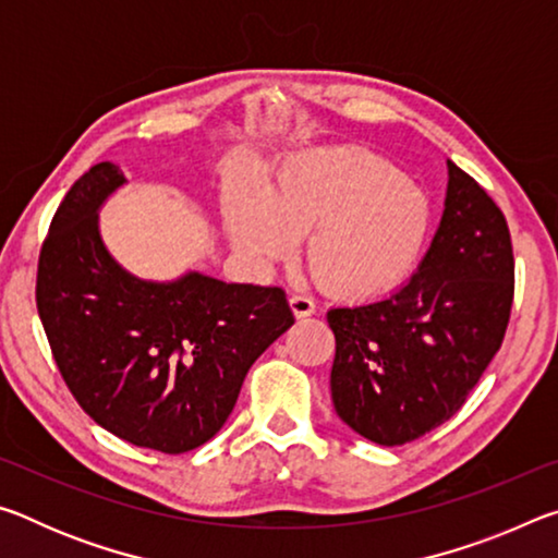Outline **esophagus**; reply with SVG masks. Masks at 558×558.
<instances>
[{"mask_svg":"<svg viewBox=\"0 0 558 558\" xmlns=\"http://www.w3.org/2000/svg\"><path fill=\"white\" fill-rule=\"evenodd\" d=\"M290 307H292V313H295V317H300V319L317 313L315 300L307 298V295H292L290 298Z\"/></svg>","mask_w":558,"mask_h":558,"instance_id":"1","label":"esophagus"}]
</instances>
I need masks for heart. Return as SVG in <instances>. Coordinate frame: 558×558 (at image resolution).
Instances as JSON below:
<instances>
[{
    "mask_svg": "<svg viewBox=\"0 0 558 558\" xmlns=\"http://www.w3.org/2000/svg\"><path fill=\"white\" fill-rule=\"evenodd\" d=\"M235 251L256 266L286 258L305 233V260L335 295L366 298L409 276L430 229L426 192L362 149L300 155L266 194L233 186L221 204Z\"/></svg>",
    "mask_w": 558,
    "mask_h": 558,
    "instance_id": "heart-1",
    "label": "heart"
}]
</instances>
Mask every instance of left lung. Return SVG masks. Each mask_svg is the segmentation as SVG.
Instances as JSON below:
<instances>
[{
    "mask_svg": "<svg viewBox=\"0 0 558 558\" xmlns=\"http://www.w3.org/2000/svg\"><path fill=\"white\" fill-rule=\"evenodd\" d=\"M448 174L446 211L413 278L389 298L327 313L335 411L379 446H405L458 413L512 313L505 214L458 165Z\"/></svg>",
    "mask_w": 558,
    "mask_h": 558,
    "instance_id": "obj_1",
    "label": "left lung"
}]
</instances>
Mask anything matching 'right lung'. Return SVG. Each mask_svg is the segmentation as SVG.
Segmentation results:
<instances>
[{"label": "right lung", "instance_id": "1", "mask_svg": "<svg viewBox=\"0 0 558 558\" xmlns=\"http://www.w3.org/2000/svg\"><path fill=\"white\" fill-rule=\"evenodd\" d=\"M122 182L120 167L100 162L63 196L39 253L36 307L81 409L132 446L179 456L219 433L251 364L295 317L282 288L122 270L96 216Z\"/></svg>", "mask_w": 558, "mask_h": 558}]
</instances>
